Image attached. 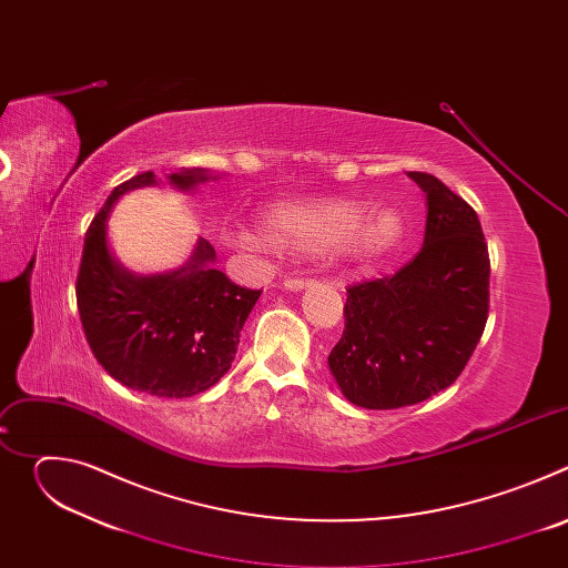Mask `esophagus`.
<instances>
[{"instance_id":"1","label":"esophagus","mask_w":568,"mask_h":568,"mask_svg":"<svg viewBox=\"0 0 568 568\" xmlns=\"http://www.w3.org/2000/svg\"><path fill=\"white\" fill-rule=\"evenodd\" d=\"M314 281L312 278H285V290H292V292H301L305 287H310Z\"/></svg>"}]
</instances>
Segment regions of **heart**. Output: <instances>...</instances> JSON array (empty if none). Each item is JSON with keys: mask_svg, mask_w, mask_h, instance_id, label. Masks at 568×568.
Returning a JSON list of instances; mask_svg holds the SVG:
<instances>
[{"mask_svg": "<svg viewBox=\"0 0 568 568\" xmlns=\"http://www.w3.org/2000/svg\"><path fill=\"white\" fill-rule=\"evenodd\" d=\"M263 235L229 226L222 240L231 250L261 254L274 247L281 254L312 256L335 254L368 263L390 254L404 235V222L395 209L373 206L359 200H321L303 204H276L261 215Z\"/></svg>", "mask_w": 568, "mask_h": 568, "instance_id": "b5f03b06", "label": "heart"}]
</instances>
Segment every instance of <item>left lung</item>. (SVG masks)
<instances>
[{
	"label": "left lung",
	"instance_id": "left-lung-1",
	"mask_svg": "<svg viewBox=\"0 0 568 568\" xmlns=\"http://www.w3.org/2000/svg\"><path fill=\"white\" fill-rule=\"evenodd\" d=\"M427 195L423 250L393 276L348 287L346 328L328 366L346 399L399 409L447 388L488 321L490 258L476 211L438 178L409 173Z\"/></svg>",
	"mask_w": 568,
	"mask_h": 568
}]
</instances>
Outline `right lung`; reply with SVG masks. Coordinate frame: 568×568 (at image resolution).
Wrapping results in <instances>:
<instances>
[{
	"mask_svg": "<svg viewBox=\"0 0 568 568\" xmlns=\"http://www.w3.org/2000/svg\"><path fill=\"white\" fill-rule=\"evenodd\" d=\"M166 180L191 193L211 175L184 169ZM156 184L148 171L112 191L88 229L75 301L94 357L116 382L156 397H191L231 368L261 290L240 287L215 270V250L204 237L182 267L164 274H134L112 256V206L121 195Z\"/></svg>",
	"mask_w": 568,
	"mask_h": 568,
	"instance_id": "right-lung-1",
	"label": "right lung"
}]
</instances>
